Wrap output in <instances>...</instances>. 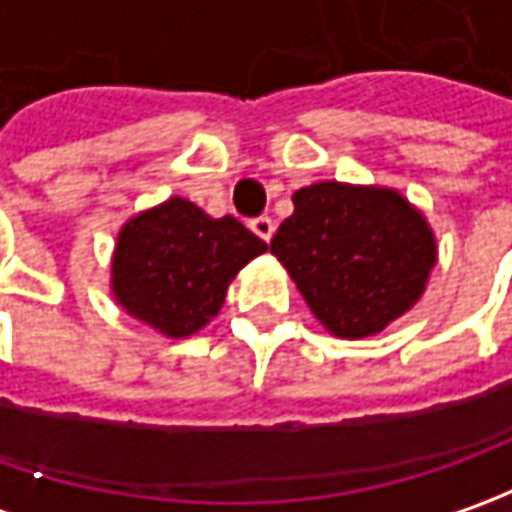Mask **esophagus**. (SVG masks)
Instances as JSON below:
<instances>
[{"mask_svg": "<svg viewBox=\"0 0 512 512\" xmlns=\"http://www.w3.org/2000/svg\"><path fill=\"white\" fill-rule=\"evenodd\" d=\"M250 230H253L259 239L270 242V239H273V230H276V225H273V219H270V216H259V219H253V222H250Z\"/></svg>", "mask_w": 512, "mask_h": 512, "instance_id": "1", "label": "esophagus"}]
</instances>
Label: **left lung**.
Returning <instances> with one entry per match:
<instances>
[{
  "label": "left lung",
  "instance_id": "1",
  "mask_svg": "<svg viewBox=\"0 0 512 512\" xmlns=\"http://www.w3.org/2000/svg\"><path fill=\"white\" fill-rule=\"evenodd\" d=\"M270 253L333 336L362 339L419 302L436 236L399 190L316 182L293 193Z\"/></svg>",
  "mask_w": 512,
  "mask_h": 512
}]
</instances>
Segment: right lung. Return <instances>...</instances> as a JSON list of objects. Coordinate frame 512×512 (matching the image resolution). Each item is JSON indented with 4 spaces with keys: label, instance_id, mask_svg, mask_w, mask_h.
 <instances>
[{
    "label": "right lung",
    "instance_id": "add662e5",
    "mask_svg": "<svg viewBox=\"0 0 512 512\" xmlns=\"http://www.w3.org/2000/svg\"><path fill=\"white\" fill-rule=\"evenodd\" d=\"M265 250L239 219H210L173 196L119 230L110 287L133 319L185 339L222 310L233 276Z\"/></svg>",
    "mask_w": 512,
    "mask_h": 512
}]
</instances>
